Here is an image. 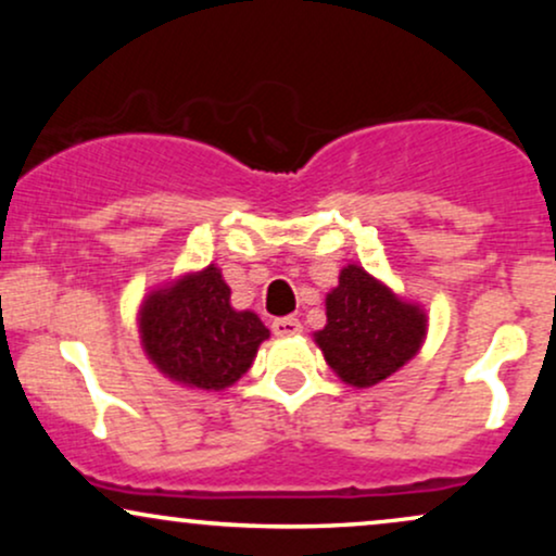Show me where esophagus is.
<instances>
[{"label":"esophagus","mask_w":556,"mask_h":556,"mask_svg":"<svg viewBox=\"0 0 556 556\" xmlns=\"http://www.w3.org/2000/svg\"><path fill=\"white\" fill-rule=\"evenodd\" d=\"M271 331H274V334H277V337H292V334H300V331H303V324H300L298 318H292V316L274 318Z\"/></svg>","instance_id":"obj_1"}]
</instances>
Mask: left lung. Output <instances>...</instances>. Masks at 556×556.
Returning a JSON list of instances; mask_svg holds the SVG:
<instances>
[{
    "label": "left lung",
    "mask_w": 556,
    "mask_h": 556,
    "mask_svg": "<svg viewBox=\"0 0 556 556\" xmlns=\"http://www.w3.org/2000/svg\"><path fill=\"white\" fill-rule=\"evenodd\" d=\"M424 308L394 295L363 266L348 264L327 295V327L316 344L344 384L374 387L418 355L426 340Z\"/></svg>",
    "instance_id": "8db88e82"
}]
</instances>
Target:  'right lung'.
<instances>
[{"label":"right lung","instance_id":"1","mask_svg":"<svg viewBox=\"0 0 556 556\" xmlns=\"http://www.w3.org/2000/svg\"><path fill=\"white\" fill-rule=\"evenodd\" d=\"M138 327L159 371L206 392L232 387L269 337L253 311L229 305V287L214 264L151 292L140 305Z\"/></svg>","mask_w":556,"mask_h":556}]
</instances>
